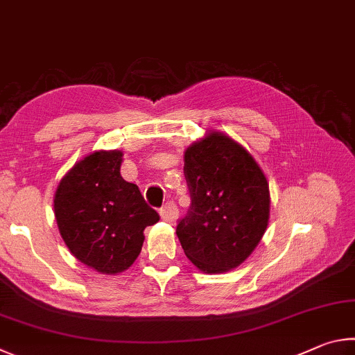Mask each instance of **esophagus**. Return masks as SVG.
Here are the masks:
<instances>
[{
  "label": "esophagus",
  "mask_w": 355,
  "mask_h": 355,
  "mask_svg": "<svg viewBox=\"0 0 355 355\" xmlns=\"http://www.w3.org/2000/svg\"><path fill=\"white\" fill-rule=\"evenodd\" d=\"M160 216H162V220L166 221V223L176 221L178 216H179V210H178L176 204H174L173 201H168L165 206L160 209Z\"/></svg>",
  "instance_id": "obj_1"
}]
</instances>
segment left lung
Returning <instances> with one entry per match:
<instances>
[{"instance_id": "left-lung-1", "label": "left lung", "mask_w": 355, "mask_h": 355, "mask_svg": "<svg viewBox=\"0 0 355 355\" xmlns=\"http://www.w3.org/2000/svg\"><path fill=\"white\" fill-rule=\"evenodd\" d=\"M191 196L176 234L185 256L209 275L237 268L256 250L270 220V187L246 149L209 132L185 149Z\"/></svg>"}]
</instances>
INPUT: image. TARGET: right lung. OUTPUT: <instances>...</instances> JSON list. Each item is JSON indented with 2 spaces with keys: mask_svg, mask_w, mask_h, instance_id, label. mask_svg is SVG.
I'll list each match as a JSON object with an SVG mask.
<instances>
[{
  "mask_svg": "<svg viewBox=\"0 0 355 355\" xmlns=\"http://www.w3.org/2000/svg\"><path fill=\"white\" fill-rule=\"evenodd\" d=\"M123 153L95 151L68 171L54 195L59 232L79 262L116 275L135 262L159 214L120 174Z\"/></svg>",
  "mask_w": 355,
  "mask_h": 355,
  "instance_id": "right-lung-1",
  "label": "right lung"
}]
</instances>
